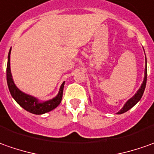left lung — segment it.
I'll return each mask as SVG.
<instances>
[{
    "instance_id": "left-lung-1",
    "label": "left lung",
    "mask_w": 154,
    "mask_h": 154,
    "mask_svg": "<svg viewBox=\"0 0 154 154\" xmlns=\"http://www.w3.org/2000/svg\"><path fill=\"white\" fill-rule=\"evenodd\" d=\"M144 80H143V82H142V85H141V87L139 88V90L137 91V92L134 96H133L132 97L131 99H129L127 102L125 103V104L124 105V107H123L120 110H119V112H118V114H121V113H125V112H127L129 109H131V108H133L136 104L140 101V99L142 98V95H143V92H144V91H145V88H146V84H147V58H146V67H145V72H144Z\"/></svg>"
}]
</instances>
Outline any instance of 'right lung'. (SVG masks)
Instances as JSON below:
<instances>
[{
  "label": "right lung",
  "mask_w": 154,
  "mask_h": 154,
  "mask_svg": "<svg viewBox=\"0 0 154 154\" xmlns=\"http://www.w3.org/2000/svg\"><path fill=\"white\" fill-rule=\"evenodd\" d=\"M10 54H11V49L8 53V59H7V81L8 88L10 91V93L14 100L17 103L21 106L22 108H24L26 111L34 114H43L47 112H50L56 108L62 101L63 97V91L64 87V82L62 84L59 92L56 96L54 98L46 101V102H40L39 100L30 95L23 93L16 86L12 79L11 69H10Z\"/></svg>",
  "instance_id": "1"
}]
</instances>
